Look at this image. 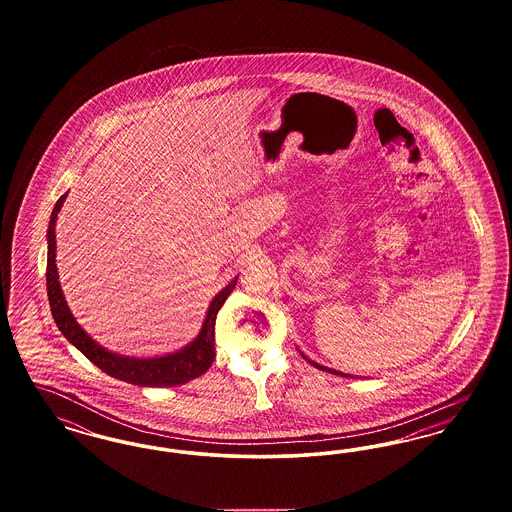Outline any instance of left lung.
Here are the masks:
<instances>
[{"instance_id":"left-lung-1","label":"left lung","mask_w":512,"mask_h":512,"mask_svg":"<svg viewBox=\"0 0 512 512\" xmlns=\"http://www.w3.org/2000/svg\"><path fill=\"white\" fill-rule=\"evenodd\" d=\"M299 353H301V351H299ZM301 355H303V359H305V361H309V363L315 366V368H320V370H324V372H330V374H338V376H347V374H343V372H340V370H334V368H328V366L318 365V363H315V361H311V359H309V357H307L305 353H301Z\"/></svg>"}]
</instances>
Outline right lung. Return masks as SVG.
I'll list each match as a JSON object with an SVG mask.
<instances>
[{"label": "right lung", "instance_id": "obj_1", "mask_svg": "<svg viewBox=\"0 0 512 512\" xmlns=\"http://www.w3.org/2000/svg\"><path fill=\"white\" fill-rule=\"evenodd\" d=\"M67 199V194L61 195L51 211L48 226V270H46V284H48L49 307L51 315L61 330V334L67 340L73 343L74 347L90 359L94 365L101 368L105 374L134 384V386H144V388H169V386H180L197 376L205 374L209 366L215 361V320L220 307L224 305L226 297L236 288L238 276L224 286L209 303L207 315L203 320V326L199 334L188 345L182 349H176L167 355L161 357H151V359H138V357H128L115 351H109L107 347L99 345L73 317L65 295L61 290L59 282V272L55 265V224H57V215Z\"/></svg>", "mask_w": 512, "mask_h": 512}]
</instances>
